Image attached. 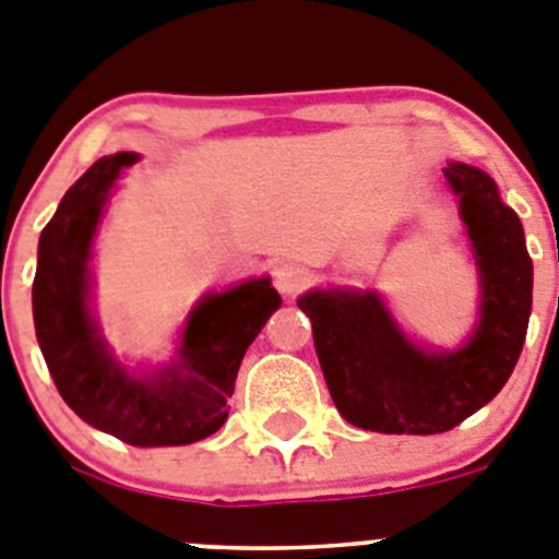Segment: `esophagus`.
I'll return each instance as SVG.
<instances>
[{"label": "esophagus", "mask_w": 559, "mask_h": 559, "mask_svg": "<svg viewBox=\"0 0 559 559\" xmlns=\"http://www.w3.org/2000/svg\"><path fill=\"white\" fill-rule=\"evenodd\" d=\"M273 284L281 295H298L309 284V270L298 264V261H278L273 267Z\"/></svg>", "instance_id": "34e87169"}]
</instances>
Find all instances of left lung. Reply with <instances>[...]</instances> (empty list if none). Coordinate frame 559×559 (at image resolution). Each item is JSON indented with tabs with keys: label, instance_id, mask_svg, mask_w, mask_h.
Segmentation results:
<instances>
[{
	"label": "left lung",
	"instance_id": "obj_1",
	"mask_svg": "<svg viewBox=\"0 0 559 559\" xmlns=\"http://www.w3.org/2000/svg\"><path fill=\"white\" fill-rule=\"evenodd\" d=\"M460 203L479 270V320L454 350L417 345L373 289H311V320L325 384L348 424L381 435H440L499 395L526 340L532 259L524 225L487 173L451 160L442 169Z\"/></svg>",
	"mask_w": 559,
	"mask_h": 559
}]
</instances>
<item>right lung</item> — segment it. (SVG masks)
I'll return each instance as SVG.
<instances>
[{"label": "right lung", "mask_w": 559, "mask_h": 559, "mask_svg": "<svg viewBox=\"0 0 559 559\" xmlns=\"http://www.w3.org/2000/svg\"><path fill=\"white\" fill-rule=\"evenodd\" d=\"M139 155H105L63 194L38 239L35 336L55 386L85 424L128 445H189L228 417L245 350L281 306L273 281L211 292L186 317L178 354L150 373L114 356L92 314V250L110 189Z\"/></svg>", "instance_id": "obj_1"}]
</instances>
